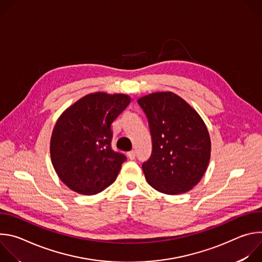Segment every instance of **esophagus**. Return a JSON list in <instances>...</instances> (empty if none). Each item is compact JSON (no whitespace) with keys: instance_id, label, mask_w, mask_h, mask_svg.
I'll return each instance as SVG.
<instances>
[{"instance_id":"1","label":"esophagus","mask_w":262,"mask_h":262,"mask_svg":"<svg viewBox=\"0 0 262 262\" xmlns=\"http://www.w3.org/2000/svg\"><path fill=\"white\" fill-rule=\"evenodd\" d=\"M127 157L129 160H134L136 158V151L135 150H132L129 152H127Z\"/></svg>"}]
</instances>
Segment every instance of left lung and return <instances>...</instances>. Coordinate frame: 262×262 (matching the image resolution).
<instances>
[{
    "instance_id": "left-lung-1",
    "label": "left lung",
    "mask_w": 262,
    "mask_h": 262,
    "mask_svg": "<svg viewBox=\"0 0 262 262\" xmlns=\"http://www.w3.org/2000/svg\"><path fill=\"white\" fill-rule=\"evenodd\" d=\"M148 119L152 152L142 165L154 189L176 195L193 189L206 171L210 138L197 112L172 92H156L138 99Z\"/></svg>"
}]
</instances>
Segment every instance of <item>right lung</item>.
Wrapping results in <instances>:
<instances>
[{"mask_svg":"<svg viewBox=\"0 0 262 262\" xmlns=\"http://www.w3.org/2000/svg\"><path fill=\"white\" fill-rule=\"evenodd\" d=\"M129 102L126 94L91 93L59 117L50 151L56 173L70 190L95 195L115 181L126 157L112 149L111 126Z\"/></svg>","mask_w":262,"mask_h":262,"instance_id":"add662e5","label":"right lung"}]
</instances>
